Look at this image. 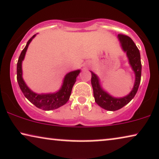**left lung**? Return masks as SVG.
Returning <instances> with one entry per match:
<instances>
[{"label":"left lung","mask_w":159,"mask_h":159,"mask_svg":"<svg viewBox=\"0 0 159 159\" xmlns=\"http://www.w3.org/2000/svg\"><path fill=\"white\" fill-rule=\"evenodd\" d=\"M118 38L121 42L123 50L127 52L129 64L131 65L135 74V84L130 93L123 98H117L112 97L101 89V86L99 84L98 76L93 72H91V84L93 86V95H94L95 102L101 107L110 111L118 110L127 104L135 97L141 82V63L140 52L133 40L129 36L123 35V34H118Z\"/></svg>","instance_id":"left-lung-1"}]
</instances>
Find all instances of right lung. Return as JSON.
<instances>
[{"label":"right lung","mask_w":159,"mask_h":159,"mask_svg":"<svg viewBox=\"0 0 159 159\" xmlns=\"http://www.w3.org/2000/svg\"><path fill=\"white\" fill-rule=\"evenodd\" d=\"M34 35L27 41L25 48L23 49L19 56L18 64H17V81L18 85L21 89L23 94L32 104H33L38 108L43 110H52L57 109L67 102L71 95L72 87L76 81V78L80 73V70H75L69 72L65 76L64 83L61 89L56 93L53 94H36L29 89L22 78V61L24 60L25 54L28 46L31 42L32 38L35 37Z\"/></svg>","instance_id":"obj_1"}]
</instances>
